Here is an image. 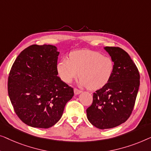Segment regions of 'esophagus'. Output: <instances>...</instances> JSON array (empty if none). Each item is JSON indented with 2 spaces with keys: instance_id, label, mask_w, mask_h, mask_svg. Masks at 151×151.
Here are the masks:
<instances>
[{
  "instance_id": "34e87169",
  "label": "esophagus",
  "mask_w": 151,
  "mask_h": 151,
  "mask_svg": "<svg viewBox=\"0 0 151 151\" xmlns=\"http://www.w3.org/2000/svg\"><path fill=\"white\" fill-rule=\"evenodd\" d=\"M74 93H75V95H78L81 93V91L79 90H77V89H75V90H74Z\"/></svg>"
}]
</instances>
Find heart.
Listing matches in <instances>:
<instances>
[{"instance_id":"heart-1","label":"heart","mask_w":151,"mask_h":151,"mask_svg":"<svg viewBox=\"0 0 151 151\" xmlns=\"http://www.w3.org/2000/svg\"><path fill=\"white\" fill-rule=\"evenodd\" d=\"M69 59H61L57 65L59 77L66 83H71L79 75V86L96 90L105 86L113 74L112 59L98 52L77 50L70 53Z\"/></svg>"}]
</instances>
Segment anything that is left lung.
<instances>
[{
	"label": "left lung",
	"instance_id": "left-lung-1",
	"mask_svg": "<svg viewBox=\"0 0 151 151\" xmlns=\"http://www.w3.org/2000/svg\"><path fill=\"white\" fill-rule=\"evenodd\" d=\"M114 63L109 82L93 94L86 109L87 118L100 129H111L126 122L131 116L139 87V74L126 51L119 47H104Z\"/></svg>",
	"mask_w": 151,
	"mask_h": 151
}]
</instances>
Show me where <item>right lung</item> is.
Returning a JSON list of instances; mask_svg holds the SVG:
<instances>
[{"label":"right lung","instance_id":"add662e5","mask_svg":"<svg viewBox=\"0 0 151 151\" xmlns=\"http://www.w3.org/2000/svg\"><path fill=\"white\" fill-rule=\"evenodd\" d=\"M59 52L52 45H31L17 57L8 78L14 111L25 124L48 129L62 116L73 89L57 75Z\"/></svg>","mask_w":151,"mask_h":151}]
</instances>
